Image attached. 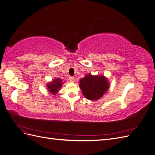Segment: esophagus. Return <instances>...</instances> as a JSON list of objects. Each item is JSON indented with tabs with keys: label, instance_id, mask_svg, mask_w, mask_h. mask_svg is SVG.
<instances>
[{
	"label": "esophagus",
	"instance_id": "obj_1",
	"mask_svg": "<svg viewBox=\"0 0 155 155\" xmlns=\"http://www.w3.org/2000/svg\"><path fill=\"white\" fill-rule=\"evenodd\" d=\"M68 79H69V80H70V81H71V82H74V77H72V76H70L69 78H68Z\"/></svg>",
	"mask_w": 155,
	"mask_h": 155
}]
</instances>
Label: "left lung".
<instances>
[{"mask_svg": "<svg viewBox=\"0 0 155 155\" xmlns=\"http://www.w3.org/2000/svg\"><path fill=\"white\" fill-rule=\"evenodd\" d=\"M83 94L89 100H97L104 96L109 88L108 79L104 76L88 74L79 80Z\"/></svg>", "mask_w": 155, "mask_h": 155, "instance_id": "left-lung-1", "label": "left lung"}]
</instances>
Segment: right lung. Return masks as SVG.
Returning <instances> with one entry per match:
<instances>
[{
  "label": "right lung",
  "mask_w": 155,
  "mask_h": 155,
  "mask_svg": "<svg viewBox=\"0 0 155 155\" xmlns=\"http://www.w3.org/2000/svg\"><path fill=\"white\" fill-rule=\"evenodd\" d=\"M63 84V82L62 81V79L55 78L53 79L52 81L48 83L47 85H46V87L48 88L49 92L52 94L53 95H55L57 94V93L61 89V87Z\"/></svg>",
  "instance_id": "add662e5"
}]
</instances>
